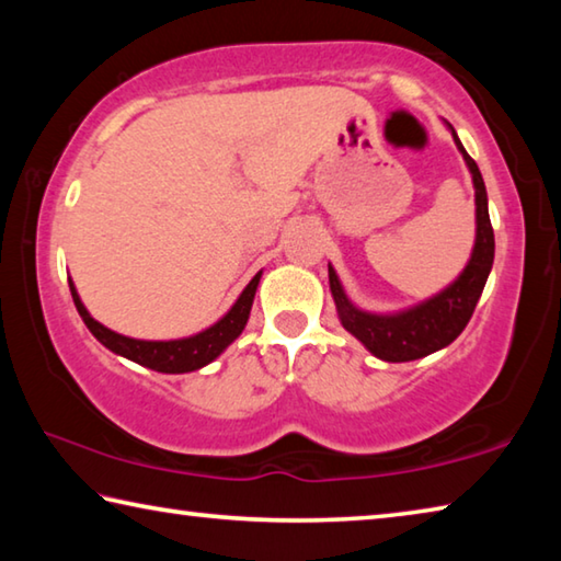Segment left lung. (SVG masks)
I'll list each match as a JSON object with an SVG mask.
<instances>
[{"mask_svg": "<svg viewBox=\"0 0 561 561\" xmlns=\"http://www.w3.org/2000/svg\"><path fill=\"white\" fill-rule=\"evenodd\" d=\"M448 128L453 133L455 146H458L465 158V165H468L472 175L474 225H478L474 227L472 254L468 264H465V270L460 272V277L448 284L443 291L435 294V297L415 304V307L393 311V314H374V311L358 309L346 297L334 267L329 264V287L336 304L341 327L348 334H354L376 358L391 360V364L423 358L433 354V351H440L453 344L462 334V329L468 327L472 311L478 307L480 294L485 289V282L490 277L492 260H495V232H492L490 225L488 190L485 183H482L480 168L468 156V150L462 148L458 133L453 130L450 123Z\"/></svg>", "mask_w": 561, "mask_h": 561, "instance_id": "left-lung-1", "label": "left lung"}]
</instances>
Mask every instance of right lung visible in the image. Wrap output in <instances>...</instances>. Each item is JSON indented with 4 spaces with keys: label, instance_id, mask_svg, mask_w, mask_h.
Wrapping results in <instances>:
<instances>
[{
    "label": "right lung",
    "instance_id": "right-lung-1",
    "mask_svg": "<svg viewBox=\"0 0 561 561\" xmlns=\"http://www.w3.org/2000/svg\"><path fill=\"white\" fill-rule=\"evenodd\" d=\"M260 277L262 272L254 274L252 282L247 284L240 297H237V301L232 304V309L227 311L220 321H215L213 327H207L205 331H201V334H193L185 339H170V341H146V339H130V336L116 334V331L103 327L101 321H96L89 314V309L83 307V301L71 279H69V287L83 324H87L91 334L96 336L108 351H113V354L136 360V364L146 368H153L158 374H190L207 364H213V360L242 334V329L247 327V319H250V309L254 301V291H257Z\"/></svg>",
    "mask_w": 561,
    "mask_h": 561
}]
</instances>
